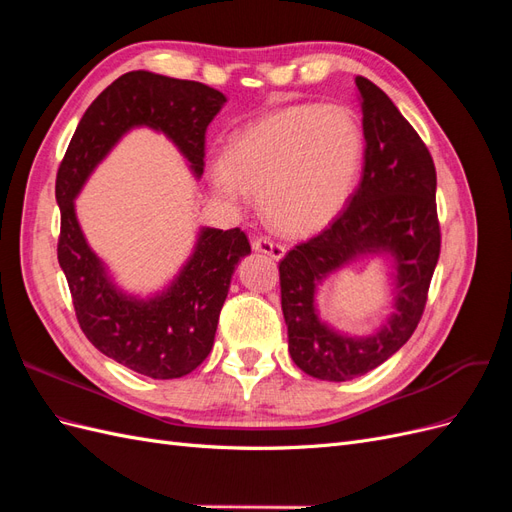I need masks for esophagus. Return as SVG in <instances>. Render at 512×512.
I'll use <instances>...</instances> for the list:
<instances>
[{
	"label": "esophagus",
	"mask_w": 512,
	"mask_h": 512,
	"mask_svg": "<svg viewBox=\"0 0 512 512\" xmlns=\"http://www.w3.org/2000/svg\"><path fill=\"white\" fill-rule=\"evenodd\" d=\"M252 247H254V252L265 254V256H269V258H273V260H282L284 254H286V247H284V245L273 243V241H269V239H265V237L254 239Z\"/></svg>",
	"instance_id": "esophagus-1"
}]
</instances>
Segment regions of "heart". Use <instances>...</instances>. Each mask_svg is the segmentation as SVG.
<instances>
[{
  "mask_svg": "<svg viewBox=\"0 0 512 512\" xmlns=\"http://www.w3.org/2000/svg\"><path fill=\"white\" fill-rule=\"evenodd\" d=\"M363 130L346 106L290 104L232 134L213 190L228 200L258 196L265 222L282 235L309 237L337 220L363 162Z\"/></svg>",
  "mask_w": 512,
  "mask_h": 512,
  "instance_id": "heart-1",
  "label": "heart"
}]
</instances>
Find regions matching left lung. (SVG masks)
<instances>
[{
    "instance_id": "1",
    "label": "left lung",
    "mask_w": 512,
    "mask_h": 512,
    "mask_svg": "<svg viewBox=\"0 0 512 512\" xmlns=\"http://www.w3.org/2000/svg\"><path fill=\"white\" fill-rule=\"evenodd\" d=\"M354 83L365 136L359 188L327 230L280 262L288 352L307 376L327 382L365 376L408 342L440 256L436 166L429 151L380 87L363 76ZM365 257L390 262L392 314L376 332L350 336L321 318L317 294L331 274Z\"/></svg>"
}]
</instances>
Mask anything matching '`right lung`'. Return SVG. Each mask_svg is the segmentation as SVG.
I'll return each instance as SVG.
<instances>
[{
    "mask_svg": "<svg viewBox=\"0 0 512 512\" xmlns=\"http://www.w3.org/2000/svg\"><path fill=\"white\" fill-rule=\"evenodd\" d=\"M224 102L222 91L203 83L126 72L91 102L57 170V260L81 329L108 359L153 380L188 376L207 359L232 273L252 252L250 241L239 228L200 226L190 256L160 290L130 292L91 250L74 200L121 138L138 128L164 134L200 179L205 132Z\"/></svg>",
    "mask_w": 512,
    "mask_h": 512,
    "instance_id": "add662e5",
    "label": "right lung"
}]
</instances>
